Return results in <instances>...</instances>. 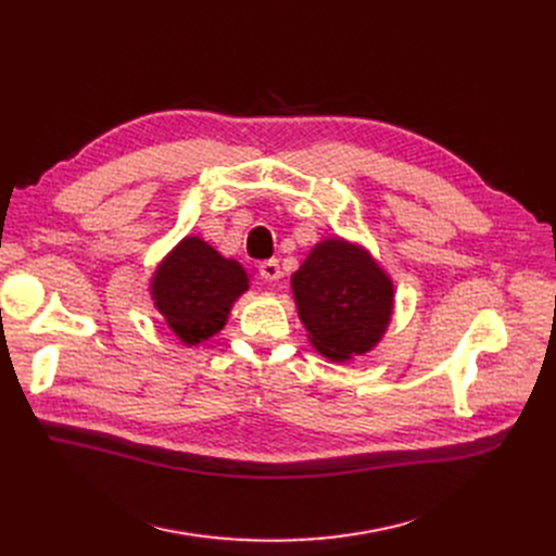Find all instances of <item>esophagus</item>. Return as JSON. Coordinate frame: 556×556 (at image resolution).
<instances>
[{
    "mask_svg": "<svg viewBox=\"0 0 556 556\" xmlns=\"http://www.w3.org/2000/svg\"><path fill=\"white\" fill-rule=\"evenodd\" d=\"M258 273H261V277L266 279V281H277V279H281V268H279V261H277V258H268V261H263L261 266H258Z\"/></svg>",
    "mask_w": 556,
    "mask_h": 556,
    "instance_id": "1",
    "label": "esophagus"
}]
</instances>
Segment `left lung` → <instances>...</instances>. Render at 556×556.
<instances>
[{
  "mask_svg": "<svg viewBox=\"0 0 556 556\" xmlns=\"http://www.w3.org/2000/svg\"><path fill=\"white\" fill-rule=\"evenodd\" d=\"M290 286L311 344L329 361L363 356L388 331L394 283L361 245L338 237L319 241Z\"/></svg>",
  "mask_w": 556,
  "mask_h": 556,
  "instance_id": "1",
  "label": "left lung"
}]
</instances>
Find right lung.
<instances>
[{"instance_id": "obj_1", "label": "right lung", "mask_w": 556, "mask_h": 556, "mask_svg": "<svg viewBox=\"0 0 556 556\" xmlns=\"http://www.w3.org/2000/svg\"><path fill=\"white\" fill-rule=\"evenodd\" d=\"M250 288L239 261L225 258L207 241L185 237L157 266L151 298L166 327L187 346L216 336L237 302Z\"/></svg>"}]
</instances>
